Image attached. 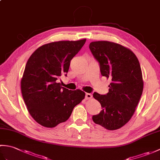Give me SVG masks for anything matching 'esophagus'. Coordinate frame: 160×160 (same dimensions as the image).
I'll return each instance as SVG.
<instances>
[{"mask_svg": "<svg viewBox=\"0 0 160 160\" xmlns=\"http://www.w3.org/2000/svg\"><path fill=\"white\" fill-rule=\"evenodd\" d=\"M91 98H92V94L89 93H87L85 94V99L89 100V99H91Z\"/></svg>", "mask_w": 160, "mask_h": 160, "instance_id": "obj_1", "label": "esophagus"}]
</instances>
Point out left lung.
Instances as JSON below:
<instances>
[{
    "mask_svg": "<svg viewBox=\"0 0 160 160\" xmlns=\"http://www.w3.org/2000/svg\"><path fill=\"white\" fill-rule=\"evenodd\" d=\"M89 49L102 76L111 80L108 93L93 94L102 107L99 114L93 115V121L108 130H116L130 120L140 101L144 86L140 64L132 51L117 43L92 42Z\"/></svg>",
    "mask_w": 160,
    "mask_h": 160,
    "instance_id": "1",
    "label": "left lung"
}]
</instances>
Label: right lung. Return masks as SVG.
<instances>
[{"instance_id":"1","label":"right lung","mask_w":160,"mask_h":160,"mask_svg":"<svg viewBox=\"0 0 160 160\" xmlns=\"http://www.w3.org/2000/svg\"><path fill=\"white\" fill-rule=\"evenodd\" d=\"M86 39L46 44L33 52L21 80L23 100L30 115L40 125L55 127L67 121L73 108L85 96L82 91L69 90L58 80L67 76L70 62Z\"/></svg>"}]
</instances>
